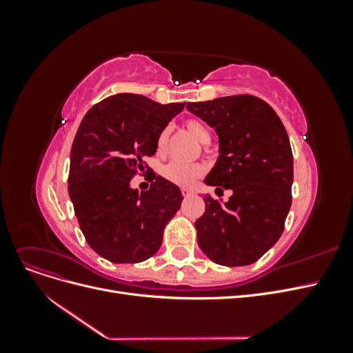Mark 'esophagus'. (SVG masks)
Listing matches in <instances>:
<instances>
[{
  "label": "esophagus",
  "mask_w": 353,
  "mask_h": 353,
  "mask_svg": "<svg viewBox=\"0 0 353 353\" xmlns=\"http://www.w3.org/2000/svg\"><path fill=\"white\" fill-rule=\"evenodd\" d=\"M181 193H183L184 197H188V196L193 194V191H191L190 188H183V190H181Z\"/></svg>",
  "instance_id": "1"
}]
</instances>
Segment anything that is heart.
<instances>
[{
  "label": "heart",
  "instance_id": "heart-1",
  "mask_svg": "<svg viewBox=\"0 0 353 353\" xmlns=\"http://www.w3.org/2000/svg\"><path fill=\"white\" fill-rule=\"evenodd\" d=\"M185 130L193 135L196 140L201 144H208L212 138L209 126L196 117H191V119L185 121ZM168 137H169V128H163L162 131L159 132L156 138V152L162 154L168 144ZM205 166L200 163H188V162H179V160H174V162H169L163 169L162 175L165 179L170 181L176 185L181 187H190L194 183L197 178H200L205 174Z\"/></svg>",
  "mask_w": 353,
  "mask_h": 353
}]
</instances>
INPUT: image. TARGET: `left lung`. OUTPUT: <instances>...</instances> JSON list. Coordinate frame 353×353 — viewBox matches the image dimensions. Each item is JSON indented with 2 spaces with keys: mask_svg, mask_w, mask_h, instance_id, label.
Instances as JSON below:
<instances>
[{
  "mask_svg": "<svg viewBox=\"0 0 353 353\" xmlns=\"http://www.w3.org/2000/svg\"><path fill=\"white\" fill-rule=\"evenodd\" d=\"M187 109L219 137L221 154L205 183L232 191L227 203L205 197V215L196 221L200 249L219 265H250L279 241L292 206L285 128L268 103L250 94L188 103Z\"/></svg>",
  "mask_w": 353,
  "mask_h": 353,
  "instance_id": "obj_1",
  "label": "left lung"
}]
</instances>
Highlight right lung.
I'll use <instances>...</instances> for the list:
<instances>
[{"label": "right lung", "instance_id": "right-lung-1", "mask_svg": "<svg viewBox=\"0 0 353 353\" xmlns=\"http://www.w3.org/2000/svg\"><path fill=\"white\" fill-rule=\"evenodd\" d=\"M184 105L116 94L83 116L72 144L68 188L83 237L101 258L143 262L162 244L184 199L181 190L154 172L147 191L138 193L130 183L144 169L150 172L145 159L156 153L159 132Z\"/></svg>", "mask_w": 353, "mask_h": 353}]
</instances>
